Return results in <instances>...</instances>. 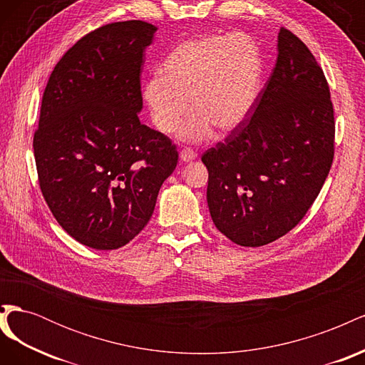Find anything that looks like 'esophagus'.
Wrapping results in <instances>:
<instances>
[{"label":"esophagus","mask_w":365,"mask_h":365,"mask_svg":"<svg viewBox=\"0 0 365 365\" xmlns=\"http://www.w3.org/2000/svg\"><path fill=\"white\" fill-rule=\"evenodd\" d=\"M180 158H181L184 163H190V161H193V160L196 158V152H195L193 149L185 148V149H182V150L180 152Z\"/></svg>","instance_id":"obj_1"}]
</instances>
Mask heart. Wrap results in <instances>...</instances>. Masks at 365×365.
I'll use <instances>...</instances> for the list:
<instances>
[{"label":"heart","mask_w":365,"mask_h":365,"mask_svg":"<svg viewBox=\"0 0 365 365\" xmlns=\"http://www.w3.org/2000/svg\"><path fill=\"white\" fill-rule=\"evenodd\" d=\"M263 56L257 42L244 33L197 36L176 46L164 59L161 73L143 86L152 123L170 132L189 108L192 111L176 137L200 143L239 128L251 114L262 90Z\"/></svg>","instance_id":"obj_1"}]
</instances>
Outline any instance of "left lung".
Wrapping results in <instances>:
<instances>
[{"label":"left lung","mask_w":365,"mask_h":365,"mask_svg":"<svg viewBox=\"0 0 365 365\" xmlns=\"http://www.w3.org/2000/svg\"><path fill=\"white\" fill-rule=\"evenodd\" d=\"M277 50L252 114L201 158L210 215L240 247L267 245L291 231L334 161V106L322 67L286 29Z\"/></svg>","instance_id":"left-lung-1"}]
</instances>
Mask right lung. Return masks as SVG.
<instances>
[{"mask_svg":"<svg viewBox=\"0 0 365 365\" xmlns=\"http://www.w3.org/2000/svg\"><path fill=\"white\" fill-rule=\"evenodd\" d=\"M158 29L123 21L77 41L56 63L33 138L41 192L67 233L117 250L146 227L178 150L143 125V53Z\"/></svg>","mask_w":365,"mask_h":365,"instance_id":"add662e5","label":"right lung"}]
</instances>
